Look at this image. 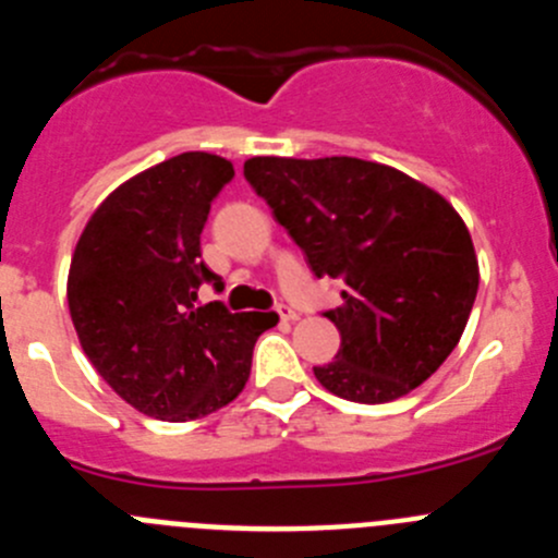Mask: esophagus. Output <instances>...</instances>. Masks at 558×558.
Listing matches in <instances>:
<instances>
[{
	"mask_svg": "<svg viewBox=\"0 0 558 558\" xmlns=\"http://www.w3.org/2000/svg\"><path fill=\"white\" fill-rule=\"evenodd\" d=\"M276 313H279V318H282V322H295V318H299V313H295L293 307H288V304H279V307H276Z\"/></svg>",
	"mask_w": 558,
	"mask_h": 558,
	"instance_id": "34e87169",
	"label": "esophagus"
}]
</instances>
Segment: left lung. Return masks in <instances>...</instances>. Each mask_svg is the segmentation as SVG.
I'll use <instances>...</instances> for the list:
<instances>
[{"label":"left lung","mask_w":558,"mask_h":558,"mask_svg":"<svg viewBox=\"0 0 558 558\" xmlns=\"http://www.w3.org/2000/svg\"><path fill=\"white\" fill-rule=\"evenodd\" d=\"M243 175L310 270L343 282V304L324 313L340 349L313 368L318 383L363 405L422 386L458 347L477 295V256L458 211L405 172L352 156H256Z\"/></svg>","instance_id":"8db88e82"}]
</instances>
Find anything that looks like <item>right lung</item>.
I'll list each match as a JSON object with an SVG mask.
<instances>
[{"instance_id": "right-lung-1", "label": "right lung", "mask_w": 558, "mask_h": 558, "mask_svg": "<svg viewBox=\"0 0 558 558\" xmlns=\"http://www.w3.org/2000/svg\"><path fill=\"white\" fill-rule=\"evenodd\" d=\"M231 161L181 153L108 195L77 240L69 313L92 366L128 405L190 422L229 405L251 374L256 338L274 313L198 307L201 284L223 290L201 259L211 201Z\"/></svg>"}]
</instances>
